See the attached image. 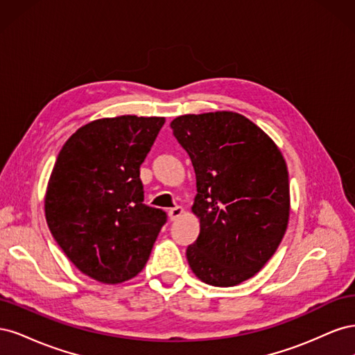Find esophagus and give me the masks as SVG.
<instances>
[{
	"label": "esophagus",
	"mask_w": 355,
	"mask_h": 355,
	"mask_svg": "<svg viewBox=\"0 0 355 355\" xmlns=\"http://www.w3.org/2000/svg\"><path fill=\"white\" fill-rule=\"evenodd\" d=\"M182 214H184V209L182 207H173V209H170L168 210V218H170V220H178Z\"/></svg>",
	"instance_id": "1"
}]
</instances>
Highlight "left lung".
<instances>
[{"instance_id":"1","label":"left lung","mask_w":355,"mask_h":355,"mask_svg":"<svg viewBox=\"0 0 355 355\" xmlns=\"http://www.w3.org/2000/svg\"><path fill=\"white\" fill-rule=\"evenodd\" d=\"M170 127L197 180L200 234L188 263L202 283L237 286L262 270L286 234V159L261 127L232 111L180 115Z\"/></svg>"}]
</instances>
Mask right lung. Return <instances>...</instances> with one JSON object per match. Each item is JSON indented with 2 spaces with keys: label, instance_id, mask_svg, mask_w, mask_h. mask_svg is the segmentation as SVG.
Here are the masks:
<instances>
[{
  "label": "right lung",
  "instance_id": "obj_1",
  "mask_svg": "<svg viewBox=\"0 0 355 355\" xmlns=\"http://www.w3.org/2000/svg\"><path fill=\"white\" fill-rule=\"evenodd\" d=\"M164 116L120 115L80 127L62 146L44 211L60 249L78 270L120 284L144 270L166 213L144 204L141 164Z\"/></svg>",
  "mask_w": 355,
  "mask_h": 355
}]
</instances>
